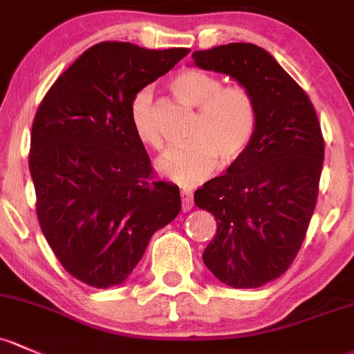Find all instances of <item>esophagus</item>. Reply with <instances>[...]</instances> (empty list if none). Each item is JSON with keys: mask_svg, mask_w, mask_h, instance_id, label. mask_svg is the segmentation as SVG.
Here are the masks:
<instances>
[{"mask_svg": "<svg viewBox=\"0 0 354 354\" xmlns=\"http://www.w3.org/2000/svg\"><path fill=\"white\" fill-rule=\"evenodd\" d=\"M180 195H181V210L183 212L192 210V207H193L192 192H189V189H181Z\"/></svg>", "mask_w": 354, "mask_h": 354, "instance_id": "1", "label": "esophagus"}]
</instances>
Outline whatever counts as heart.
I'll return each mask as SVG.
<instances>
[{
	"instance_id": "heart-1",
	"label": "heart",
	"mask_w": 354,
	"mask_h": 354,
	"mask_svg": "<svg viewBox=\"0 0 354 354\" xmlns=\"http://www.w3.org/2000/svg\"><path fill=\"white\" fill-rule=\"evenodd\" d=\"M171 91L198 109L192 140L167 147L156 167L162 176L180 185L207 180L217 166L234 165L245 154L258 125V111L251 93L243 86H224L221 77L200 69H187L171 80ZM130 125L137 139L161 149L162 137L154 113L152 89L140 88L129 106Z\"/></svg>"
}]
</instances>
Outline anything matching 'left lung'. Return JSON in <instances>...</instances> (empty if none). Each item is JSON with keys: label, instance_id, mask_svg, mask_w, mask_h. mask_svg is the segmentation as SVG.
Here are the masks:
<instances>
[{"label": "left lung", "instance_id": "8db88e82", "mask_svg": "<svg viewBox=\"0 0 354 354\" xmlns=\"http://www.w3.org/2000/svg\"><path fill=\"white\" fill-rule=\"evenodd\" d=\"M192 57L234 77L258 111L245 154L195 192V205L217 221L205 266L232 288H258L288 270L305 239L324 162L321 124L307 93L261 47L227 44Z\"/></svg>", "mask_w": 354, "mask_h": 354}]
</instances>
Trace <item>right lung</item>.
<instances>
[{
	"label": "right lung",
	"instance_id": "obj_1",
	"mask_svg": "<svg viewBox=\"0 0 354 354\" xmlns=\"http://www.w3.org/2000/svg\"><path fill=\"white\" fill-rule=\"evenodd\" d=\"M188 52L96 44L37 110L28 154L37 218L62 268L89 286L124 283L152 234L180 214V188L152 180L129 106Z\"/></svg>",
	"mask_w": 354,
	"mask_h": 354
}]
</instances>
